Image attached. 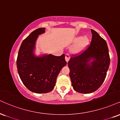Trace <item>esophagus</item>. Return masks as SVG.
<instances>
[{
    "mask_svg": "<svg viewBox=\"0 0 120 120\" xmlns=\"http://www.w3.org/2000/svg\"><path fill=\"white\" fill-rule=\"evenodd\" d=\"M70 56L69 55V54H66L65 55V59L66 61L67 62V63L69 61V60H70Z\"/></svg>",
    "mask_w": 120,
    "mask_h": 120,
    "instance_id": "1",
    "label": "esophagus"
}]
</instances>
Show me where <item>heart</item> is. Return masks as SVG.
<instances>
[{
	"label": "heart",
	"mask_w": 120,
	"mask_h": 120,
	"mask_svg": "<svg viewBox=\"0 0 120 120\" xmlns=\"http://www.w3.org/2000/svg\"><path fill=\"white\" fill-rule=\"evenodd\" d=\"M73 43L76 44L71 49V52L74 54H79L84 51L90 43V40L87 36L76 37L73 40Z\"/></svg>",
	"instance_id": "obj_1"
}]
</instances>
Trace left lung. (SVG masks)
<instances>
[{
  "instance_id": "8db88e82",
  "label": "left lung",
  "mask_w": 120,
  "mask_h": 120,
  "mask_svg": "<svg viewBox=\"0 0 120 120\" xmlns=\"http://www.w3.org/2000/svg\"><path fill=\"white\" fill-rule=\"evenodd\" d=\"M91 32L90 45L82 54L73 55L68 62L71 85L80 93H92L101 86L110 63L106 41L93 30Z\"/></svg>"
}]
</instances>
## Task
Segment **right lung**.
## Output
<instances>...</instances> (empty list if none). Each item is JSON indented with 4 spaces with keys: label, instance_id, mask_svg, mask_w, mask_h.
Instances as JSON below:
<instances>
[{
    "label": "right lung",
    "instance_id": "obj_1",
    "mask_svg": "<svg viewBox=\"0 0 120 120\" xmlns=\"http://www.w3.org/2000/svg\"><path fill=\"white\" fill-rule=\"evenodd\" d=\"M45 28L33 31L23 41L17 59V70L23 84L36 93L51 92L55 86L61 69L66 65L65 55L51 54L36 56L34 51L38 36L45 33Z\"/></svg>",
    "mask_w": 120,
    "mask_h": 120
}]
</instances>
